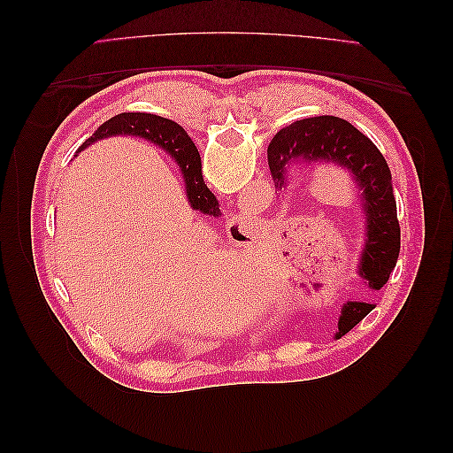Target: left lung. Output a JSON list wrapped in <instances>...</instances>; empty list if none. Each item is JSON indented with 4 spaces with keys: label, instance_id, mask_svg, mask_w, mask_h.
<instances>
[{
    "label": "left lung",
    "instance_id": "1",
    "mask_svg": "<svg viewBox=\"0 0 453 453\" xmlns=\"http://www.w3.org/2000/svg\"><path fill=\"white\" fill-rule=\"evenodd\" d=\"M334 162L351 173L359 187L366 215V240L361 253L359 276L368 287L381 289L388 283L401 251V226L396 219L391 170L378 147L348 120L323 115L281 128L268 145V166L273 181L281 188L291 160ZM374 310L368 303H346L338 321V334L344 336Z\"/></svg>",
    "mask_w": 453,
    "mask_h": 453
}]
</instances>
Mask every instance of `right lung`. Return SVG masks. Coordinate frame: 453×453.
I'll use <instances>...</instances> for the list:
<instances>
[{"label":"right lung","instance_id":"1","mask_svg":"<svg viewBox=\"0 0 453 453\" xmlns=\"http://www.w3.org/2000/svg\"><path fill=\"white\" fill-rule=\"evenodd\" d=\"M119 134L140 135V138L153 142L155 145L166 150V153H170L172 158H175L177 166L183 172L190 208L198 210L203 215L208 213L219 217V213H221V210H219V202L203 183L198 149L193 143V140L188 138V134L183 130V127H180L170 119L150 113H120L105 120L102 127H98V130L81 145L77 153H81V150L87 149L94 142Z\"/></svg>","mask_w":453,"mask_h":453}]
</instances>
